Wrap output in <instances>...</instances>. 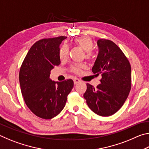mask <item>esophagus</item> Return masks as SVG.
<instances>
[{
  "mask_svg": "<svg viewBox=\"0 0 149 149\" xmlns=\"http://www.w3.org/2000/svg\"><path fill=\"white\" fill-rule=\"evenodd\" d=\"M74 84L76 85L77 84H79V83H80L81 81L79 79H77V78H75V79H74Z\"/></svg>",
  "mask_w": 149,
  "mask_h": 149,
  "instance_id": "34e87169",
  "label": "esophagus"
}]
</instances>
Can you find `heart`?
Returning a JSON list of instances; mask_svg holds the SVG:
<instances>
[{
	"mask_svg": "<svg viewBox=\"0 0 149 149\" xmlns=\"http://www.w3.org/2000/svg\"><path fill=\"white\" fill-rule=\"evenodd\" d=\"M74 43L85 51V57L87 59L91 58V51L94 48V43L92 39L87 36H82L75 38L74 40ZM69 48L67 45H64L60 48L58 52L59 58L61 60H65L68 56ZM85 68V65L84 64H77L72 65L70 68L71 72L75 74H80L82 70Z\"/></svg>",
	"mask_w": 149,
	"mask_h": 149,
	"instance_id": "1",
	"label": "heart"
}]
</instances>
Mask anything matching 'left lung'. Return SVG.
I'll use <instances>...</instances> for the list:
<instances>
[{"mask_svg": "<svg viewBox=\"0 0 149 149\" xmlns=\"http://www.w3.org/2000/svg\"><path fill=\"white\" fill-rule=\"evenodd\" d=\"M99 54L92 72L101 75L97 88L87 84L84 95L88 107L100 116H110L119 110L132 87L131 65L122 50L114 42L98 40Z\"/></svg>", "mask_w": 149, "mask_h": 149, "instance_id": "1", "label": "left lung"}]
</instances>
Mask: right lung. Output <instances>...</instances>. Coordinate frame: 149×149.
<instances>
[{"mask_svg":"<svg viewBox=\"0 0 149 149\" xmlns=\"http://www.w3.org/2000/svg\"><path fill=\"white\" fill-rule=\"evenodd\" d=\"M65 36L39 40L33 45L19 70V80L27 107L42 119H51L65 105L74 81L68 79L55 82L50 79L51 70L59 65V46Z\"/></svg>","mask_w":149,"mask_h":149,"instance_id":"obj_1","label":"right lung"}]
</instances>
